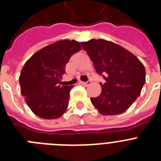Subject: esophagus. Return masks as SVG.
<instances>
[{
	"instance_id": "34e87169",
	"label": "esophagus",
	"mask_w": 161,
	"mask_h": 161,
	"mask_svg": "<svg viewBox=\"0 0 161 161\" xmlns=\"http://www.w3.org/2000/svg\"><path fill=\"white\" fill-rule=\"evenodd\" d=\"M90 83H91V81H90V80H88V81H86V82H82V81H81L82 85H84V86H90Z\"/></svg>"
}]
</instances>
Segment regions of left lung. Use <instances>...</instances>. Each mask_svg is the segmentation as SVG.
<instances>
[{
  "label": "left lung",
  "instance_id": "left-lung-1",
  "mask_svg": "<svg viewBox=\"0 0 161 161\" xmlns=\"http://www.w3.org/2000/svg\"><path fill=\"white\" fill-rule=\"evenodd\" d=\"M80 44L97 73L106 80L100 83V95L90 98L92 104L104 116L125 112L140 95L146 81L143 64L127 49L111 41L92 39Z\"/></svg>",
  "mask_w": 161,
  "mask_h": 161
}]
</instances>
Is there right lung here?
<instances>
[{
	"label": "right lung",
	"mask_w": 161,
	"mask_h": 161,
	"mask_svg": "<svg viewBox=\"0 0 161 161\" xmlns=\"http://www.w3.org/2000/svg\"><path fill=\"white\" fill-rule=\"evenodd\" d=\"M80 49L75 40H62L40 49L26 62L19 84L26 103L35 115L49 120L66 112L73 86H60V80L70 58Z\"/></svg>",
	"instance_id": "1"
}]
</instances>
